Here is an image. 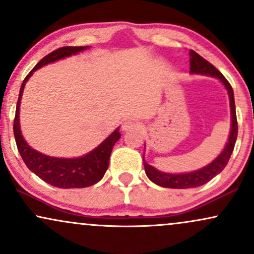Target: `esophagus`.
<instances>
[{
  "instance_id": "obj_1",
  "label": "esophagus",
  "mask_w": 254,
  "mask_h": 254,
  "mask_svg": "<svg viewBox=\"0 0 254 254\" xmlns=\"http://www.w3.org/2000/svg\"><path fill=\"white\" fill-rule=\"evenodd\" d=\"M141 125L135 119H127L122 125V130L123 131H131V130H138Z\"/></svg>"
}]
</instances>
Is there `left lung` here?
Returning <instances> with one entry per match:
<instances>
[{"mask_svg": "<svg viewBox=\"0 0 254 254\" xmlns=\"http://www.w3.org/2000/svg\"><path fill=\"white\" fill-rule=\"evenodd\" d=\"M190 72L191 74H200L208 75V76H214L218 78L224 84L227 92L229 95V104H230V117H232V125H230V132L228 137L226 147L222 150V153L218 155L214 161L210 162L205 167L200 170L190 172V173H179V174H171L165 173V172L157 171L153 166L148 165L144 160L143 155V165L145 174L149 179L156 185L162 186V188L168 189H191L202 186L204 184L210 182L214 177H216L218 173L223 171L227 164L229 161V157L234 150L235 142L238 137V121H237V112H235V103H234V93L230 83L226 80V77L221 74L220 71L209 63L208 61L204 60L202 56L194 52L190 51Z\"/></svg>", "mask_w": 254, "mask_h": 254, "instance_id": "obj_1", "label": "left lung"}]
</instances>
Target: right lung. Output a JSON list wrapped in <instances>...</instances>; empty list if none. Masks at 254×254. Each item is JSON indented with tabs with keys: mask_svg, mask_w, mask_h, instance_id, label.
Returning <instances> with one entry per match:
<instances>
[{
	"mask_svg": "<svg viewBox=\"0 0 254 254\" xmlns=\"http://www.w3.org/2000/svg\"><path fill=\"white\" fill-rule=\"evenodd\" d=\"M88 46H63L52 51L48 56H45L40 62L30 71V74L25 77L24 82L21 84L17 99L15 118H14V136L17 150L22 160L33 172L36 176L45 183L50 184L60 189H81L87 186L94 185L103 179L104 174L109 168L110 155L112 151L113 145L121 138L119 129H116L101 144H99L95 149L89 151L86 155L75 159H62V157H52L44 155L30 145L26 143L24 137L20 130V103H21L22 92H24L25 84L28 78L32 76L34 71L38 70L46 64L56 62L58 60L69 57L71 55H76L77 52L86 50Z\"/></svg>",
	"mask_w": 254,
	"mask_h": 254,
	"instance_id": "obj_1",
	"label": "right lung"
}]
</instances>
